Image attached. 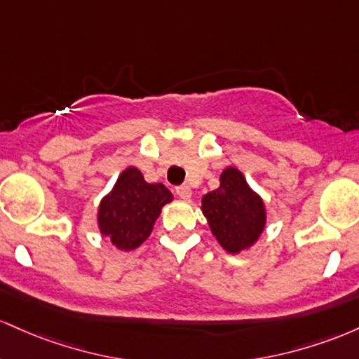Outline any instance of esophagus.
Masks as SVG:
<instances>
[{
  "label": "esophagus",
  "mask_w": 359,
  "mask_h": 359,
  "mask_svg": "<svg viewBox=\"0 0 359 359\" xmlns=\"http://www.w3.org/2000/svg\"><path fill=\"white\" fill-rule=\"evenodd\" d=\"M176 195H178L181 200H190L191 198V188L187 187V184H183V187H178V188H176Z\"/></svg>",
  "instance_id": "34e87169"
}]
</instances>
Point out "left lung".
Listing matches in <instances>:
<instances>
[{
	"instance_id": "8db88e82",
	"label": "left lung",
	"mask_w": 359,
	"mask_h": 359,
	"mask_svg": "<svg viewBox=\"0 0 359 359\" xmlns=\"http://www.w3.org/2000/svg\"><path fill=\"white\" fill-rule=\"evenodd\" d=\"M201 212L224 251L239 255L257 243L266 227V205L236 166L220 175L217 190L201 196Z\"/></svg>"
}]
</instances>
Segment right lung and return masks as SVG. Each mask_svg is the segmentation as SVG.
Here are the masks:
<instances>
[{"label":"right lung","instance_id":"add662e5","mask_svg":"<svg viewBox=\"0 0 359 359\" xmlns=\"http://www.w3.org/2000/svg\"><path fill=\"white\" fill-rule=\"evenodd\" d=\"M169 201H172V193L163 183H147L140 169L128 166L100 200L98 231L118 251H134L151 236L161 210Z\"/></svg>","mask_w":359,"mask_h":359}]
</instances>
